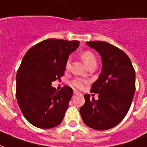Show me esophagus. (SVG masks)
I'll return each instance as SVG.
<instances>
[{
  "instance_id": "obj_1",
  "label": "esophagus",
  "mask_w": 147,
  "mask_h": 147,
  "mask_svg": "<svg viewBox=\"0 0 147 147\" xmlns=\"http://www.w3.org/2000/svg\"><path fill=\"white\" fill-rule=\"evenodd\" d=\"M74 94H78L80 93L78 90H74Z\"/></svg>"
}]
</instances>
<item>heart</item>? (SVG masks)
I'll list each match as a JSON object with an SVG mask.
<instances>
[{
    "instance_id": "heart-1",
    "label": "heart",
    "mask_w": 147,
    "mask_h": 147,
    "mask_svg": "<svg viewBox=\"0 0 147 147\" xmlns=\"http://www.w3.org/2000/svg\"><path fill=\"white\" fill-rule=\"evenodd\" d=\"M82 59L87 66L90 65L91 64L97 63L96 57L90 50L84 51L82 53ZM70 61H71L70 58H68V60L66 61V63H65V69H69L70 68ZM86 83V81L83 78H75L70 82V85L72 86L77 88V89H82Z\"/></svg>"
}]
</instances>
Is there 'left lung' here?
<instances>
[{
    "label": "left lung",
    "instance_id": "1",
    "mask_svg": "<svg viewBox=\"0 0 147 147\" xmlns=\"http://www.w3.org/2000/svg\"><path fill=\"white\" fill-rule=\"evenodd\" d=\"M86 44L99 53L102 69L90 90L98 94V99L84 95L80 114L86 126L105 130L117 126L129 111L135 92V71L129 57L118 47L105 41Z\"/></svg>",
    "mask_w": 147,
    "mask_h": 147
}]
</instances>
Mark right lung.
Masks as SVG:
<instances>
[{
	"label": "right lung",
	"instance_id": "add662e5",
	"mask_svg": "<svg viewBox=\"0 0 147 147\" xmlns=\"http://www.w3.org/2000/svg\"><path fill=\"white\" fill-rule=\"evenodd\" d=\"M79 43L50 38L32 46L23 57L16 77V97L24 117L34 126L49 129L63 120L73 90L65 86L56 91L51 82L64 75L69 55Z\"/></svg>",
	"mask_w": 147,
	"mask_h": 147
}]
</instances>
